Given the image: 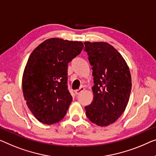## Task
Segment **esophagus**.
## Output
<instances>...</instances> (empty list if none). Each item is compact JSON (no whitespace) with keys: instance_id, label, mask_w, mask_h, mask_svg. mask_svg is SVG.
<instances>
[{"instance_id":"34e87169","label":"esophagus","mask_w":156,"mask_h":156,"mask_svg":"<svg viewBox=\"0 0 156 156\" xmlns=\"http://www.w3.org/2000/svg\"><path fill=\"white\" fill-rule=\"evenodd\" d=\"M84 90H85V88H84V87H81L79 88L78 90H76V91H75V94H76V95L80 94V93L82 92Z\"/></svg>"}]
</instances>
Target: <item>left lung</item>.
I'll return each instance as SVG.
<instances>
[{
  "label": "left lung",
  "instance_id": "left-lung-1",
  "mask_svg": "<svg viewBox=\"0 0 156 156\" xmlns=\"http://www.w3.org/2000/svg\"><path fill=\"white\" fill-rule=\"evenodd\" d=\"M84 44L94 77V97L85 107L86 116L99 126H107L116 121L126 108L132 89L131 75L122 55L110 44Z\"/></svg>",
  "mask_w": 156,
  "mask_h": 156
}]
</instances>
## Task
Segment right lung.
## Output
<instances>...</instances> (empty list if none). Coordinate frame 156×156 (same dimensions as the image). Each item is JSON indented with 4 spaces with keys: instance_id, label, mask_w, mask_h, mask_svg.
I'll use <instances>...</instances> for the list:
<instances>
[{
    "instance_id": "right-lung-1",
    "label": "right lung",
    "mask_w": 156,
    "mask_h": 156,
    "mask_svg": "<svg viewBox=\"0 0 156 156\" xmlns=\"http://www.w3.org/2000/svg\"><path fill=\"white\" fill-rule=\"evenodd\" d=\"M82 42L50 38L32 52L22 77L24 99L38 121L59 122L68 110L72 96L67 85L68 64L80 54Z\"/></svg>"
}]
</instances>
